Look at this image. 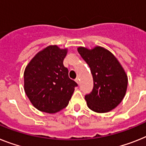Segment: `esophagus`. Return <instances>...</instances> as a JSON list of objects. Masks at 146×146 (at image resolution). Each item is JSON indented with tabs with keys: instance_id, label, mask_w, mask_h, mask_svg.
<instances>
[{
	"instance_id": "34e87169",
	"label": "esophagus",
	"mask_w": 146,
	"mask_h": 146,
	"mask_svg": "<svg viewBox=\"0 0 146 146\" xmlns=\"http://www.w3.org/2000/svg\"><path fill=\"white\" fill-rule=\"evenodd\" d=\"M75 81H76V82L77 84H79V78H76V79H75Z\"/></svg>"
}]
</instances>
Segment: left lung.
Here are the masks:
<instances>
[{
    "mask_svg": "<svg viewBox=\"0 0 146 146\" xmlns=\"http://www.w3.org/2000/svg\"><path fill=\"white\" fill-rule=\"evenodd\" d=\"M78 52L90 68L94 88L84 99L94 112L107 113L118 106L125 97L128 76L112 52L102 46L88 49L79 46Z\"/></svg>",
    "mask_w": 146,
    "mask_h": 146,
    "instance_id": "1",
    "label": "left lung"
}]
</instances>
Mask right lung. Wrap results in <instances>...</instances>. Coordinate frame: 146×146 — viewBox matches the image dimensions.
Segmentation results:
<instances>
[{
    "mask_svg": "<svg viewBox=\"0 0 146 146\" xmlns=\"http://www.w3.org/2000/svg\"><path fill=\"white\" fill-rule=\"evenodd\" d=\"M67 53V48L50 45L39 51L26 67L24 91L38 111L55 113L69 103L77 84L70 79L63 64Z\"/></svg>",
    "mask_w": 146,
    "mask_h": 146,
    "instance_id": "add662e5",
    "label": "right lung"
}]
</instances>
